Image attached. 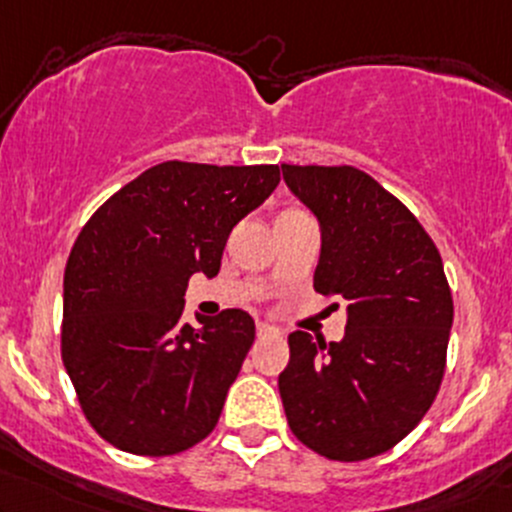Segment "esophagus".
Here are the masks:
<instances>
[{"mask_svg":"<svg viewBox=\"0 0 512 512\" xmlns=\"http://www.w3.org/2000/svg\"><path fill=\"white\" fill-rule=\"evenodd\" d=\"M269 333H277V328L269 323H262V320H257V335H269Z\"/></svg>","mask_w":512,"mask_h":512,"instance_id":"1","label":"esophagus"}]
</instances>
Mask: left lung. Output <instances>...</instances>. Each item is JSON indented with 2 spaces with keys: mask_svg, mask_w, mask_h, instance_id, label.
<instances>
[{
  "mask_svg": "<svg viewBox=\"0 0 512 512\" xmlns=\"http://www.w3.org/2000/svg\"><path fill=\"white\" fill-rule=\"evenodd\" d=\"M320 223L313 289L347 303L345 338L289 335L279 374L289 428L335 462L384 454L423 420L454 318L442 257L418 218L357 167L282 165ZM338 308V303H333Z\"/></svg>",
  "mask_w": 512,
  "mask_h": 512,
  "instance_id": "obj_1",
  "label": "left lung"
}]
</instances>
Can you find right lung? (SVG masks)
Segmentation results:
<instances>
[{
    "instance_id": "obj_1",
    "label": "right lung",
    "mask_w": 512,
    "mask_h": 512,
    "mask_svg": "<svg viewBox=\"0 0 512 512\" xmlns=\"http://www.w3.org/2000/svg\"><path fill=\"white\" fill-rule=\"evenodd\" d=\"M279 184L277 165L160 162L94 211L65 267L63 364L84 418L123 452L170 457L216 428L255 340L240 308L182 323L189 277Z\"/></svg>"
}]
</instances>
